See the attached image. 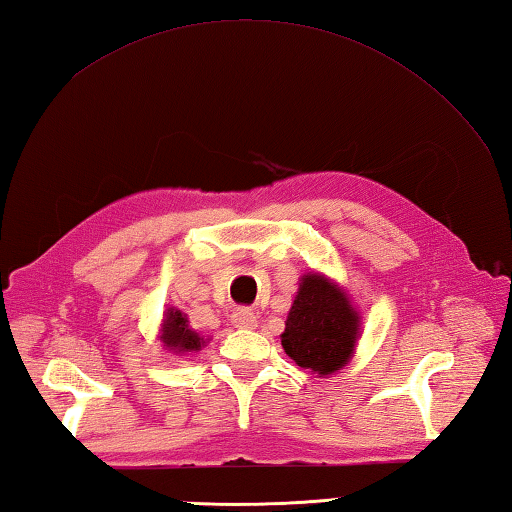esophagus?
I'll return each instance as SVG.
<instances>
[{"instance_id": "34e87169", "label": "esophagus", "mask_w": 512, "mask_h": 512, "mask_svg": "<svg viewBox=\"0 0 512 512\" xmlns=\"http://www.w3.org/2000/svg\"><path fill=\"white\" fill-rule=\"evenodd\" d=\"M231 321H233L235 328H255L257 317H255V312H253V310H248V308H237V310L233 312Z\"/></svg>"}]
</instances>
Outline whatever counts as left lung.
<instances>
[{"label": "left lung", "mask_w": 512, "mask_h": 512, "mask_svg": "<svg viewBox=\"0 0 512 512\" xmlns=\"http://www.w3.org/2000/svg\"><path fill=\"white\" fill-rule=\"evenodd\" d=\"M356 336L358 314L343 292L317 273L303 275L281 334V345L292 361L328 376L350 361Z\"/></svg>", "instance_id": "8db88e82"}]
</instances>
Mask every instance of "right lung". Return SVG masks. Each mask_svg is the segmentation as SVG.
<instances>
[{
    "instance_id": "1",
    "label": "right lung",
    "mask_w": 512,
    "mask_h": 512,
    "mask_svg": "<svg viewBox=\"0 0 512 512\" xmlns=\"http://www.w3.org/2000/svg\"><path fill=\"white\" fill-rule=\"evenodd\" d=\"M162 341L167 347L176 352H193L200 350L202 339L195 334L189 325L184 314L180 310H169L165 319V330H162Z\"/></svg>"
}]
</instances>
